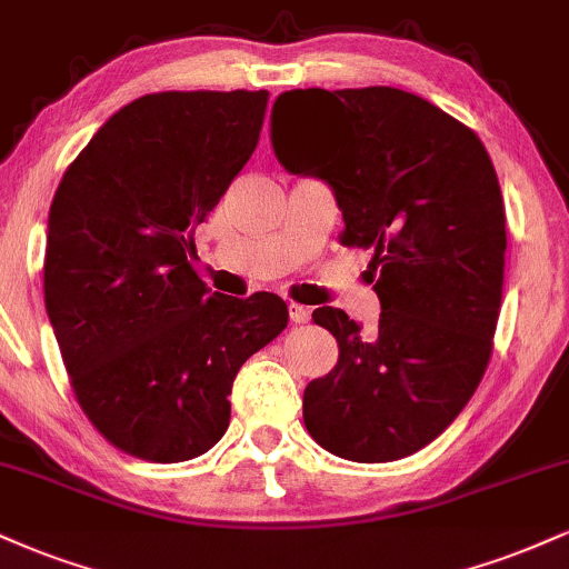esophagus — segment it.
Wrapping results in <instances>:
<instances>
[{
	"label": "esophagus",
	"instance_id": "1",
	"mask_svg": "<svg viewBox=\"0 0 569 569\" xmlns=\"http://www.w3.org/2000/svg\"><path fill=\"white\" fill-rule=\"evenodd\" d=\"M289 315H291V323H307V320H310V310L302 305H289Z\"/></svg>",
	"mask_w": 569,
	"mask_h": 569
}]
</instances>
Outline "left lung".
<instances>
[{"label": "left lung", "instance_id": "8db88e82", "mask_svg": "<svg viewBox=\"0 0 569 569\" xmlns=\"http://www.w3.org/2000/svg\"><path fill=\"white\" fill-rule=\"evenodd\" d=\"M270 142L289 174L331 188L341 241L373 249V331L312 320L339 362L305 389L312 440L360 463L406 458L453 423L488 368L501 312L506 211L480 137L395 87L278 94Z\"/></svg>", "mask_w": 569, "mask_h": 569}]
</instances>
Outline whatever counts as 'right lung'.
<instances>
[{
  "label": "right lung",
  "instance_id": "add662e5",
  "mask_svg": "<svg viewBox=\"0 0 569 569\" xmlns=\"http://www.w3.org/2000/svg\"><path fill=\"white\" fill-rule=\"evenodd\" d=\"M267 92H156L94 132L54 190L44 305L79 406L116 448L190 461L222 440L230 389L289 326L276 293L211 291L193 230L254 153Z\"/></svg>",
  "mask_w": 569,
  "mask_h": 569
}]
</instances>
